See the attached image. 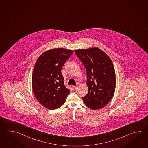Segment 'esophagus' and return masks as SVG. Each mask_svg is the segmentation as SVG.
<instances>
[{"label": "esophagus", "instance_id": "34e87169", "mask_svg": "<svg viewBox=\"0 0 148 148\" xmlns=\"http://www.w3.org/2000/svg\"><path fill=\"white\" fill-rule=\"evenodd\" d=\"M76 88V86H72V90H75Z\"/></svg>", "mask_w": 148, "mask_h": 148}]
</instances>
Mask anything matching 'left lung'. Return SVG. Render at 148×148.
<instances>
[{
	"label": "left lung",
	"mask_w": 148,
	"mask_h": 148,
	"mask_svg": "<svg viewBox=\"0 0 148 148\" xmlns=\"http://www.w3.org/2000/svg\"><path fill=\"white\" fill-rule=\"evenodd\" d=\"M75 53L86 71L88 91L83 100L90 109H101L114 93L116 79L111 60L98 48L78 49Z\"/></svg>",
	"instance_id": "obj_1"
}]
</instances>
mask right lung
I'll return each instance as SVG.
<instances>
[{"label":"right lung","mask_w":148,"mask_h":148,"mask_svg":"<svg viewBox=\"0 0 148 148\" xmlns=\"http://www.w3.org/2000/svg\"><path fill=\"white\" fill-rule=\"evenodd\" d=\"M73 51L55 48L44 52L34 67L32 85L37 100L47 109L54 110L66 101L70 92L64 84L61 69Z\"/></svg>","instance_id":"right-lung-1"}]
</instances>
